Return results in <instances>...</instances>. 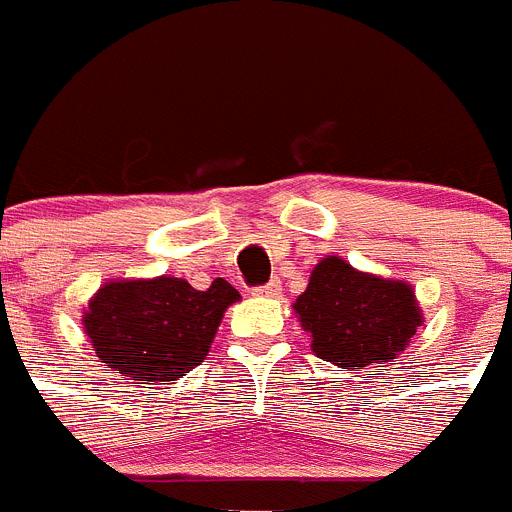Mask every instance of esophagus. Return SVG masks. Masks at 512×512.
Listing matches in <instances>:
<instances>
[{
	"label": "esophagus",
	"instance_id": "esophagus-1",
	"mask_svg": "<svg viewBox=\"0 0 512 512\" xmlns=\"http://www.w3.org/2000/svg\"><path fill=\"white\" fill-rule=\"evenodd\" d=\"M253 295L256 297H279L282 295V282H279V279H271V282L264 284V287L253 289Z\"/></svg>",
	"mask_w": 512,
	"mask_h": 512
}]
</instances>
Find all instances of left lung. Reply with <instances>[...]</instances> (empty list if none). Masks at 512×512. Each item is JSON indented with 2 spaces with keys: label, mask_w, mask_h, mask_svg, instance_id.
<instances>
[{
  "label": "left lung",
  "mask_w": 512,
  "mask_h": 512,
  "mask_svg": "<svg viewBox=\"0 0 512 512\" xmlns=\"http://www.w3.org/2000/svg\"><path fill=\"white\" fill-rule=\"evenodd\" d=\"M292 307L312 336L315 356L341 369L397 359L423 325L408 282L366 274L341 256H328L312 269Z\"/></svg>",
  "instance_id": "1"
}]
</instances>
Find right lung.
Wrapping results in <instances>:
<instances>
[{"mask_svg": "<svg viewBox=\"0 0 512 512\" xmlns=\"http://www.w3.org/2000/svg\"><path fill=\"white\" fill-rule=\"evenodd\" d=\"M238 289L215 279L194 289L187 279H112L84 312V330L110 372L133 384H174L205 361Z\"/></svg>", "mask_w": 512, "mask_h": 512, "instance_id": "1", "label": "right lung"}]
</instances>
